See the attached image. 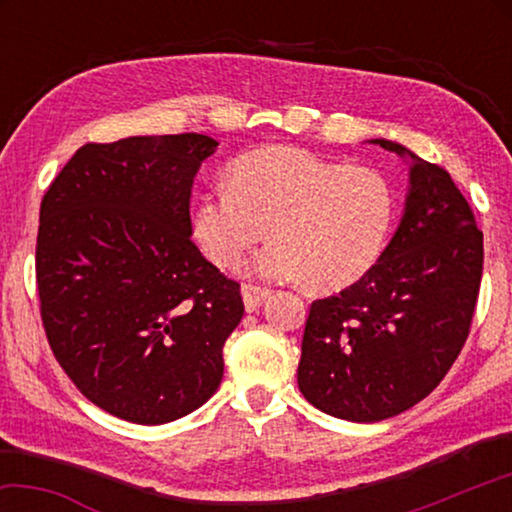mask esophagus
I'll return each instance as SVG.
<instances>
[{
  "mask_svg": "<svg viewBox=\"0 0 512 512\" xmlns=\"http://www.w3.org/2000/svg\"><path fill=\"white\" fill-rule=\"evenodd\" d=\"M241 296H244L246 311H257L259 305L271 296V289L257 287V284H244V287H241Z\"/></svg>",
  "mask_w": 512,
  "mask_h": 512,
  "instance_id": "34e87169",
  "label": "esophagus"
}]
</instances>
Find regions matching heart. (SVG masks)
Masks as SVG:
<instances>
[{"label": "heart", "mask_w": 512, "mask_h": 512, "mask_svg": "<svg viewBox=\"0 0 512 512\" xmlns=\"http://www.w3.org/2000/svg\"><path fill=\"white\" fill-rule=\"evenodd\" d=\"M393 214L379 173L298 146H264L235 160L228 187L201 196L194 235L216 266L235 268L268 228L273 244L255 259L257 275L341 291L377 262Z\"/></svg>", "instance_id": "b5f03b06"}]
</instances>
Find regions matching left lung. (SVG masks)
I'll return each mask as SVG.
<instances>
[{
  "mask_svg": "<svg viewBox=\"0 0 512 512\" xmlns=\"http://www.w3.org/2000/svg\"><path fill=\"white\" fill-rule=\"evenodd\" d=\"M411 189L379 262L339 296L314 300L300 393L323 413L379 422L424 400L467 341L483 275V232L449 173L404 146Z\"/></svg>",
  "mask_w": 512,
  "mask_h": 512,
  "instance_id": "8db88e82",
  "label": "left lung"
}]
</instances>
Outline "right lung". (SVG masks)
Masks as SVG:
<instances>
[{
	"label": "right lung",
	"instance_id": "obj_1",
	"mask_svg": "<svg viewBox=\"0 0 512 512\" xmlns=\"http://www.w3.org/2000/svg\"><path fill=\"white\" fill-rule=\"evenodd\" d=\"M216 146L198 133L90 142L40 203L49 348L74 386L121 420H178L221 384L244 300L196 248L189 214L194 176Z\"/></svg>",
	"mask_w": 512,
	"mask_h": 512
}]
</instances>
